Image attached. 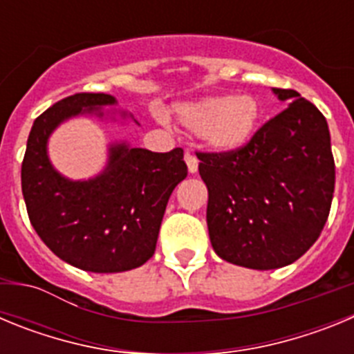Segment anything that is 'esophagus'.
I'll return each instance as SVG.
<instances>
[{
	"instance_id": "esophagus-1",
	"label": "esophagus",
	"mask_w": 354,
	"mask_h": 354,
	"mask_svg": "<svg viewBox=\"0 0 354 354\" xmlns=\"http://www.w3.org/2000/svg\"><path fill=\"white\" fill-rule=\"evenodd\" d=\"M184 159H186V165H187V170H189V174H195V171L198 170V158H196L193 152H189V150H187L186 154H184Z\"/></svg>"
}]
</instances>
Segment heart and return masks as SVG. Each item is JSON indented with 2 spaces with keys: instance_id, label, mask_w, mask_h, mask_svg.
<instances>
[{
  "instance_id": "heart-1",
  "label": "heart",
  "mask_w": 354,
  "mask_h": 354,
  "mask_svg": "<svg viewBox=\"0 0 354 354\" xmlns=\"http://www.w3.org/2000/svg\"><path fill=\"white\" fill-rule=\"evenodd\" d=\"M177 118L218 152H232L252 140L259 126L261 108L252 95H212L175 108Z\"/></svg>"
}]
</instances>
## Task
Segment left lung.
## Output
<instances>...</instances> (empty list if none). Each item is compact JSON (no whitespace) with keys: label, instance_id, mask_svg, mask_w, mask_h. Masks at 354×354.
<instances>
[{"label":"left lung","instance_id":"obj_1","mask_svg":"<svg viewBox=\"0 0 354 354\" xmlns=\"http://www.w3.org/2000/svg\"><path fill=\"white\" fill-rule=\"evenodd\" d=\"M290 101L232 152H196L209 192L207 227L218 257L250 270L298 261L321 236L335 189L324 115L294 90Z\"/></svg>","mask_w":354,"mask_h":354}]
</instances>
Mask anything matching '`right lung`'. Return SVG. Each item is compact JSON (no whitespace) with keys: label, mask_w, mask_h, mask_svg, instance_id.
Wrapping results in <instances>:
<instances>
[{"label":"right lung","mask_w":354,"mask_h":354,"mask_svg":"<svg viewBox=\"0 0 354 354\" xmlns=\"http://www.w3.org/2000/svg\"><path fill=\"white\" fill-rule=\"evenodd\" d=\"M108 93H74L35 118L28 136L21 186L30 221L56 257L92 273L140 268L156 252L168 198L186 179L184 150L150 152L127 143L109 147L104 171L71 180L53 168L48 140L67 118L102 117Z\"/></svg>","instance_id":"1"}]
</instances>
